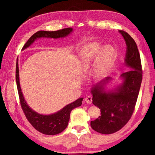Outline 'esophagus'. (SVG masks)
Wrapping results in <instances>:
<instances>
[{"label":"esophagus","mask_w":155,"mask_h":155,"mask_svg":"<svg viewBox=\"0 0 155 155\" xmlns=\"http://www.w3.org/2000/svg\"><path fill=\"white\" fill-rule=\"evenodd\" d=\"M85 101L87 104H91L92 103V97L90 96H88L85 98Z\"/></svg>","instance_id":"1"}]
</instances>
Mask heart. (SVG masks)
I'll list each match as a JSON object with an SVG mask.
<instances>
[{"label": "heart", "instance_id": "obj_1", "mask_svg": "<svg viewBox=\"0 0 155 155\" xmlns=\"http://www.w3.org/2000/svg\"><path fill=\"white\" fill-rule=\"evenodd\" d=\"M113 54L114 50L110 46H106L102 50V47L98 43H90L81 50L80 54L81 64L84 69H87L94 59L99 56L95 69V74L98 76L101 75L111 61Z\"/></svg>", "mask_w": 155, "mask_h": 155}]
</instances>
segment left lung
Instances as JSON below:
<instances>
[{"label":"left lung","instance_id":"8db88e82","mask_svg":"<svg viewBox=\"0 0 155 155\" xmlns=\"http://www.w3.org/2000/svg\"><path fill=\"white\" fill-rule=\"evenodd\" d=\"M127 44L125 64L130 69L122 73V83L112 91H105L104 85L111 80L106 77L91 90L92 103L101 109V115L91 122V127L102 134H112L124 127L132 116L142 81V68L137 44L130 35L119 31Z\"/></svg>","mask_w":155,"mask_h":155}]
</instances>
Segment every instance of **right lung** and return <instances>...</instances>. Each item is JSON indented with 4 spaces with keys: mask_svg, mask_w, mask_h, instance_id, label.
I'll use <instances>...</instances> for the list:
<instances>
[{
    "mask_svg": "<svg viewBox=\"0 0 155 155\" xmlns=\"http://www.w3.org/2000/svg\"><path fill=\"white\" fill-rule=\"evenodd\" d=\"M72 31V28H66L56 31H38L28 39V40L26 42L22 50L24 51L25 49L30 46L38 38H48L57 39L59 38H64V37H66L71 33ZM15 80H16L20 105L23 110V112L25 113L26 117L37 130L43 133V134L54 135L61 133L67 127L70 120V114L72 110L76 107H80L82 104L83 98H80L73 103L68 104V105L64 107L60 111L54 113V114L50 115L40 114L33 111L26 103L20 85L19 68H18V63L16 64V70H15Z\"/></svg>",
    "mask_w": 155,
    "mask_h": 155,
    "instance_id": "obj_1",
    "label": "right lung"
}]
</instances>
